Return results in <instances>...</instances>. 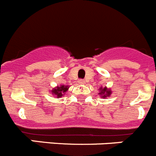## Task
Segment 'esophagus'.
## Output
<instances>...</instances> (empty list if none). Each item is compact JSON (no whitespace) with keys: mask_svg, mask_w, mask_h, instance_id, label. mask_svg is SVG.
I'll return each instance as SVG.
<instances>
[{"mask_svg":"<svg viewBox=\"0 0 156 156\" xmlns=\"http://www.w3.org/2000/svg\"><path fill=\"white\" fill-rule=\"evenodd\" d=\"M79 83L80 84H85V81L83 80H79Z\"/></svg>","mask_w":156,"mask_h":156,"instance_id":"34e87169","label":"esophagus"}]
</instances>
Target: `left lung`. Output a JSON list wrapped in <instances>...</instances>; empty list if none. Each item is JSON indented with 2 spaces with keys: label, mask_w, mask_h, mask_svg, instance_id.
<instances>
[{
  "label": "left lung",
  "mask_w": 156,
  "mask_h": 156,
  "mask_svg": "<svg viewBox=\"0 0 156 156\" xmlns=\"http://www.w3.org/2000/svg\"><path fill=\"white\" fill-rule=\"evenodd\" d=\"M99 91L100 92L98 93V94H100V97L103 98L110 97L112 94V90L110 88L107 87H101L100 89H99Z\"/></svg>",
  "instance_id": "1"
}]
</instances>
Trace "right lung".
<instances>
[{
	"instance_id": "right-lung-1",
	"label": "right lung",
	"mask_w": 156,
	"mask_h": 156,
	"mask_svg": "<svg viewBox=\"0 0 156 156\" xmlns=\"http://www.w3.org/2000/svg\"><path fill=\"white\" fill-rule=\"evenodd\" d=\"M69 86H65V85L62 84L60 86H57L55 87H54L51 90L50 93H51V94L54 95V97L59 98H62V96H64L66 91L69 90Z\"/></svg>"
}]
</instances>
